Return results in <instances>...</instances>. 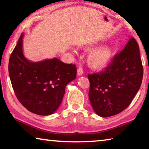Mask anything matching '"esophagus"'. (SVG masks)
Wrapping results in <instances>:
<instances>
[{"label":"esophagus","mask_w":149,"mask_h":149,"mask_svg":"<svg viewBox=\"0 0 149 149\" xmlns=\"http://www.w3.org/2000/svg\"><path fill=\"white\" fill-rule=\"evenodd\" d=\"M84 74V71H83V70L81 68H79L77 69V74L78 76H81V75H82V74Z\"/></svg>","instance_id":"obj_1"}]
</instances>
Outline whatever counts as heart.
I'll use <instances>...</instances> for the list:
<instances>
[{"mask_svg": "<svg viewBox=\"0 0 149 149\" xmlns=\"http://www.w3.org/2000/svg\"><path fill=\"white\" fill-rule=\"evenodd\" d=\"M114 54V48L110 45H107L91 52L88 55L87 61L92 68L102 70L110 64Z\"/></svg>", "mask_w": 149, "mask_h": 149, "instance_id": "1", "label": "heart"}]
</instances>
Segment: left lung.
<instances>
[{
	"label": "left lung",
	"mask_w": 149,
	"mask_h": 149,
	"mask_svg": "<svg viewBox=\"0 0 149 149\" xmlns=\"http://www.w3.org/2000/svg\"><path fill=\"white\" fill-rule=\"evenodd\" d=\"M143 75L139 47L132 37L104 71L88 74L89 97L96 114L105 118L124 110L139 90Z\"/></svg>",
	"instance_id": "obj_1"
}]
</instances>
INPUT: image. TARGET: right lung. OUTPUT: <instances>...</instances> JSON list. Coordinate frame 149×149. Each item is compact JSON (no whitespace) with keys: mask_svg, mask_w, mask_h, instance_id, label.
Here are the masks:
<instances>
[{"mask_svg":"<svg viewBox=\"0 0 149 149\" xmlns=\"http://www.w3.org/2000/svg\"><path fill=\"white\" fill-rule=\"evenodd\" d=\"M23 37L22 33L9 60L12 88L20 103L30 112L52 114L61 104L65 86L76 77V66L56 58L29 61L23 53Z\"/></svg>","mask_w":149,"mask_h":149,"instance_id":"right-lung-1","label":"right lung"}]
</instances>
